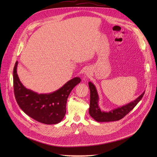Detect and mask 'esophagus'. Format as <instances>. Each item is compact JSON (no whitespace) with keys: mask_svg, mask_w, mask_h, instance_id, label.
<instances>
[{"mask_svg":"<svg viewBox=\"0 0 157 157\" xmlns=\"http://www.w3.org/2000/svg\"><path fill=\"white\" fill-rule=\"evenodd\" d=\"M89 74H90V72H89V71L88 70H86L84 73V75L86 77H88L89 76Z\"/></svg>","mask_w":157,"mask_h":157,"instance_id":"34e87169","label":"esophagus"}]
</instances>
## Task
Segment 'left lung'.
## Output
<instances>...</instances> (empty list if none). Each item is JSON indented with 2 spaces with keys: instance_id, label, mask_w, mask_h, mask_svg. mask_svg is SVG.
<instances>
[{
  "instance_id": "8db88e82",
  "label": "left lung",
  "mask_w": 157,
  "mask_h": 157,
  "mask_svg": "<svg viewBox=\"0 0 157 157\" xmlns=\"http://www.w3.org/2000/svg\"><path fill=\"white\" fill-rule=\"evenodd\" d=\"M88 84L90 89V104H89V113L98 122H111L122 119L136 106L145 94L144 91L136 100L126 105L109 112H104L101 110L99 107V96L95 86L91 82H89Z\"/></svg>"
}]
</instances>
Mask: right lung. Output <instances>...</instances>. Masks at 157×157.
I'll use <instances>...</instances> for the list:
<instances>
[{"label":"right lung","mask_w":157,"mask_h":157,"mask_svg":"<svg viewBox=\"0 0 157 157\" xmlns=\"http://www.w3.org/2000/svg\"><path fill=\"white\" fill-rule=\"evenodd\" d=\"M17 64L16 61L13 79L14 95L19 107L27 115L42 124L60 122L66 113L67 99L81 79L78 77L73 78L52 93L38 94L27 89L20 82L17 73Z\"/></svg>","instance_id":"right-lung-1"}]
</instances>
